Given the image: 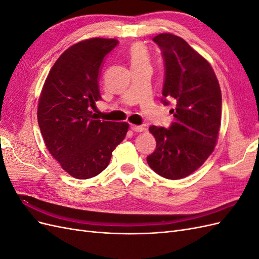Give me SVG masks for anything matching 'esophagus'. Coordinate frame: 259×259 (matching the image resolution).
I'll return each instance as SVG.
<instances>
[{
	"instance_id": "esophagus-1",
	"label": "esophagus",
	"mask_w": 259,
	"mask_h": 259,
	"mask_svg": "<svg viewBox=\"0 0 259 259\" xmlns=\"http://www.w3.org/2000/svg\"><path fill=\"white\" fill-rule=\"evenodd\" d=\"M131 130L133 132H137V133H140L144 131V127L140 126V125H131Z\"/></svg>"
}]
</instances>
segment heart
Listing matches in <instances>:
<instances>
[{
  "label": "heart",
  "instance_id": "1",
  "mask_svg": "<svg viewBox=\"0 0 259 259\" xmlns=\"http://www.w3.org/2000/svg\"><path fill=\"white\" fill-rule=\"evenodd\" d=\"M131 67H138L143 65H149V56L147 50L142 44H134L130 50Z\"/></svg>",
  "mask_w": 259,
  "mask_h": 259
}]
</instances>
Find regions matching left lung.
<instances>
[{"label": "left lung", "mask_w": 259, "mask_h": 259, "mask_svg": "<svg viewBox=\"0 0 259 259\" xmlns=\"http://www.w3.org/2000/svg\"><path fill=\"white\" fill-rule=\"evenodd\" d=\"M164 61L162 103L169 105L174 121L167 128L149 127L156 140L147 162L167 179L190 175L213 152L221 126L222 92L208 62L184 38L162 33L152 38Z\"/></svg>", "instance_id": "left-lung-1"}]
</instances>
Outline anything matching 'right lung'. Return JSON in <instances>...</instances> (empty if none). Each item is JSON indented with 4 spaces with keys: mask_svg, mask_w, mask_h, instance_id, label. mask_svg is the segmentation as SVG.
<instances>
[{
    "mask_svg": "<svg viewBox=\"0 0 259 259\" xmlns=\"http://www.w3.org/2000/svg\"><path fill=\"white\" fill-rule=\"evenodd\" d=\"M114 38H90L61 54L38 99L37 122L50 153L77 179L100 174L125 138L128 124L96 120L91 108L101 100L99 76Z\"/></svg>",
    "mask_w": 259,
    "mask_h": 259,
    "instance_id": "1",
    "label": "right lung"
}]
</instances>
